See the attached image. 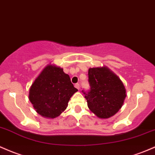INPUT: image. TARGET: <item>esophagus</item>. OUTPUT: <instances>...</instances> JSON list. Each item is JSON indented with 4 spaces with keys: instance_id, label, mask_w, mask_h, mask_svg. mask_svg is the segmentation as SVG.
Returning <instances> with one entry per match:
<instances>
[{
    "instance_id": "obj_1",
    "label": "esophagus",
    "mask_w": 155,
    "mask_h": 155,
    "mask_svg": "<svg viewBox=\"0 0 155 155\" xmlns=\"http://www.w3.org/2000/svg\"><path fill=\"white\" fill-rule=\"evenodd\" d=\"M75 87L76 88H77L78 90H79V83H76V84H75Z\"/></svg>"
}]
</instances>
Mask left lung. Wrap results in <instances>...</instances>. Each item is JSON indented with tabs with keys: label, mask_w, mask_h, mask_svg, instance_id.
<instances>
[{
	"label": "left lung",
	"mask_w": 155,
	"mask_h": 155,
	"mask_svg": "<svg viewBox=\"0 0 155 155\" xmlns=\"http://www.w3.org/2000/svg\"><path fill=\"white\" fill-rule=\"evenodd\" d=\"M88 78L91 90L82 92L90 110L100 118H109L118 113L127 96L120 79L105 66L89 68Z\"/></svg>",
	"instance_id": "8db88e82"
}]
</instances>
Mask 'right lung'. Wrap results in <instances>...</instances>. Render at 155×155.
I'll return each instance as SVG.
<instances>
[{"mask_svg": "<svg viewBox=\"0 0 155 155\" xmlns=\"http://www.w3.org/2000/svg\"><path fill=\"white\" fill-rule=\"evenodd\" d=\"M77 91L63 69L48 64L31 84L28 97L37 113L54 118L67 108L71 97Z\"/></svg>", "mask_w": 155, "mask_h": 155, "instance_id": "right-lung-1", "label": "right lung"}]
</instances>
